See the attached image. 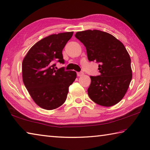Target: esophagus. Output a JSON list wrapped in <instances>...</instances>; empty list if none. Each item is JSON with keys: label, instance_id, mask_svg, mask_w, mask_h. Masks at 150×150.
I'll list each match as a JSON object with an SVG mask.
<instances>
[{"label": "esophagus", "instance_id": "esophagus-1", "mask_svg": "<svg viewBox=\"0 0 150 150\" xmlns=\"http://www.w3.org/2000/svg\"><path fill=\"white\" fill-rule=\"evenodd\" d=\"M83 74H84V73L83 72H77V75L78 77H81V76L83 75Z\"/></svg>", "mask_w": 150, "mask_h": 150}]
</instances>
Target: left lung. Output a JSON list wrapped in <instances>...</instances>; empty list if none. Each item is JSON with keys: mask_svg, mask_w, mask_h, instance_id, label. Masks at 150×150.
Wrapping results in <instances>:
<instances>
[{"mask_svg": "<svg viewBox=\"0 0 150 150\" xmlns=\"http://www.w3.org/2000/svg\"><path fill=\"white\" fill-rule=\"evenodd\" d=\"M75 37L86 47L89 61L100 63V75L91 76L88 94L97 104L110 107L123 98L132 80L130 58L124 45L99 30L79 31Z\"/></svg>", "mask_w": 150, "mask_h": 150, "instance_id": "1", "label": "left lung"}]
</instances>
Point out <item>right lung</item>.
Instances as JSON below:
<instances>
[{
	"label": "right lung",
	"instance_id": "obj_1",
	"mask_svg": "<svg viewBox=\"0 0 150 150\" xmlns=\"http://www.w3.org/2000/svg\"><path fill=\"white\" fill-rule=\"evenodd\" d=\"M73 32L53 34L33 46L22 62L24 85L37 105L47 110L61 106L66 100L69 87L77 77L74 71L56 70L54 62L64 64L62 50Z\"/></svg>",
	"mask_w": 150,
	"mask_h": 150
}]
</instances>
